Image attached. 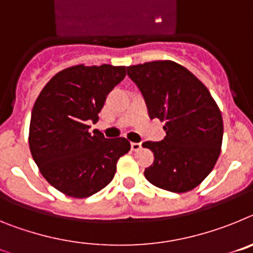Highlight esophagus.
Wrapping results in <instances>:
<instances>
[{
    "mask_svg": "<svg viewBox=\"0 0 253 253\" xmlns=\"http://www.w3.org/2000/svg\"><path fill=\"white\" fill-rule=\"evenodd\" d=\"M131 146V151H134V152H138V151H140V148H142V144H140V143H135V142H133L130 144Z\"/></svg>",
    "mask_w": 253,
    "mask_h": 253,
    "instance_id": "1",
    "label": "esophagus"
}]
</instances>
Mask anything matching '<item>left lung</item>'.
Returning <instances> with one entry per match:
<instances>
[{"label": "left lung", "mask_w": 253, "mask_h": 253, "mask_svg": "<svg viewBox=\"0 0 253 253\" xmlns=\"http://www.w3.org/2000/svg\"><path fill=\"white\" fill-rule=\"evenodd\" d=\"M146 100L151 119L165 122L162 142H144L154 161L144 176L154 186L187 193L215 166L223 140L222 113L205 84L173 60L126 67Z\"/></svg>", "instance_id": "left-lung-1"}]
</instances>
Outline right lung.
Wrapping results in <instances>:
<instances>
[{
  "label": "right lung",
  "mask_w": 253,
  "mask_h": 253,
  "mask_svg": "<svg viewBox=\"0 0 253 253\" xmlns=\"http://www.w3.org/2000/svg\"><path fill=\"white\" fill-rule=\"evenodd\" d=\"M124 66L68 67L50 78L31 111L29 147L40 173L53 187L84 199L110 184L126 138L106 139L88 123L99 120L107 95L124 80Z\"/></svg>",
  "instance_id": "right-lung-1"
}]
</instances>
